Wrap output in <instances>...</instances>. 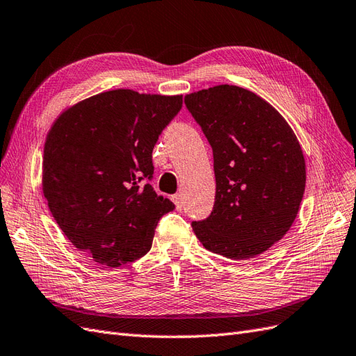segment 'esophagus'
Listing matches in <instances>:
<instances>
[{
	"label": "esophagus",
	"instance_id": "34e87169",
	"mask_svg": "<svg viewBox=\"0 0 356 356\" xmlns=\"http://www.w3.org/2000/svg\"><path fill=\"white\" fill-rule=\"evenodd\" d=\"M172 200H174V204H175V207H177V209H178V211H181L182 208H184V204H182V197H181V195H179V193H177V195L172 196Z\"/></svg>",
	"mask_w": 356,
	"mask_h": 356
}]
</instances>
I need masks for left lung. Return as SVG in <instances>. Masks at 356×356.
<instances>
[{
    "label": "left lung",
    "instance_id": "1",
    "mask_svg": "<svg viewBox=\"0 0 356 356\" xmlns=\"http://www.w3.org/2000/svg\"><path fill=\"white\" fill-rule=\"evenodd\" d=\"M214 157L216 200L191 223L209 252L250 259L291 229L305 188V161L292 129L270 103L234 85L186 95Z\"/></svg>",
    "mask_w": 356,
    "mask_h": 356
}]
</instances>
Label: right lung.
<instances>
[{
  "instance_id": "1",
  "label": "right lung",
  "mask_w": 356,
  "mask_h": 356,
  "mask_svg": "<svg viewBox=\"0 0 356 356\" xmlns=\"http://www.w3.org/2000/svg\"><path fill=\"white\" fill-rule=\"evenodd\" d=\"M182 108V95L113 90L65 111L44 143L43 195L70 243L108 266L147 254L160 218L152 149Z\"/></svg>"
}]
</instances>
